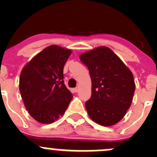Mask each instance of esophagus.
Wrapping results in <instances>:
<instances>
[{
    "mask_svg": "<svg viewBox=\"0 0 157 157\" xmlns=\"http://www.w3.org/2000/svg\"><path fill=\"white\" fill-rule=\"evenodd\" d=\"M74 91L75 92V93H77V92L79 91V88H78V87H76V88H74Z\"/></svg>",
    "mask_w": 157,
    "mask_h": 157,
    "instance_id": "1",
    "label": "esophagus"
}]
</instances>
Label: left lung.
<instances>
[{
  "instance_id": "1",
  "label": "left lung",
  "mask_w": 157,
  "mask_h": 157,
  "mask_svg": "<svg viewBox=\"0 0 157 157\" xmlns=\"http://www.w3.org/2000/svg\"><path fill=\"white\" fill-rule=\"evenodd\" d=\"M80 59L88 67L92 81L91 98L85 103L89 116L102 126L116 124L132 102L135 91L132 73L105 46L82 54Z\"/></svg>"
}]
</instances>
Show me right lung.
Wrapping results in <instances>:
<instances>
[{
  "mask_svg": "<svg viewBox=\"0 0 157 157\" xmlns=\"http://www.w3.org/2000/svg\"><path fill=\"white\" fill-rule=\"evenodd\" d=\"M71 50L52 45L25 65L20 77V92L26 110L42 124L64 115L73 96L64 83L63 70Z\"/></svg>",
  "mask_w": 157,
  "mask_h": 157,
  "instance_id": "right-lung-1",
  "label": "right lung"
}]
</instances>
